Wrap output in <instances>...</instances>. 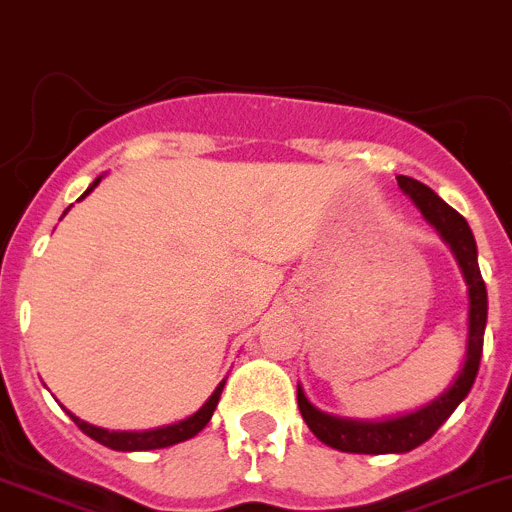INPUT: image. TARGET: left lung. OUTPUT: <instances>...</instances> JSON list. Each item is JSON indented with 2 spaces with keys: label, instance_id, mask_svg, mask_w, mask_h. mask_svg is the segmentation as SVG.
I'll return each instance as SVG.
<instances>
[{
  "label": "left lung",
  "instance_id": "8db88e82",
  "mask_svg": "<svg viewBox=\"0 0 512 512\" xmlns=\"http://www.w3.org/2000/svg\"><path fill=\"white\" fill-rule=\"evenodd\" d=\"M396 181H399V189L417 204L422 217L447 242L467 283L470 308H467L465 361H462L452 384L442 394L434 396L429 404L414 409V412L399 414V417L379 419V422L333 417V414L321 412L310 404L303 386L298 384V409L310 432L333 450L353 452V455H404V452H412L414 447L427 442L470 394L477 369H480L482 338H485L487 290L482 283L480 265H477V245L470 224L422 181L412 179V176H396Z\"/></svg>",
  "mask_w": 512,
  "mask_h": 512
}]
</instances>
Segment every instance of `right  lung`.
<instances>
[{"mask_svg":"<svg viewBox=\"0 0 512 512\" xmlns=\"http://www.w3.org/2000/svg\"><path fill=\"white\" fill-rule=\"evenodd\" d=\"M100 179H103V176H98V179H95L93 184L85 189V194L80 199L88 197L90 191L100 184ZM65 212H68V209H65ZM224 381L227 379L219 381V386L212 391V396L204 401L199 412H194L191 417L181 419V422L166 424V427H156V429H143V432H111V429L95 427V424L83 422V419L75 417V414H70V412L68 414L73 417V422L78 424L85 434H88L90 439L105 444V447H111V450H118V452L161 450V447H171V444H179V442H184V439H191L194 434H199L204 427H207V422L212 419L214 409H217V404H219V396H222Z\"/></svg>","mask_w":512,"mask_h":512,"instance_id":"add662e5","label":"right lung"}]
</instances>
